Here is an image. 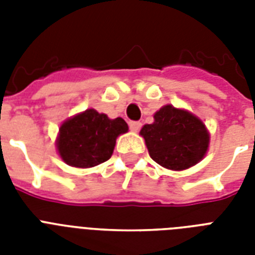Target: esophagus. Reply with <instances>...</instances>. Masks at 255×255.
Segmentation results:
<instances>
[{"instance_id": "esophagus-1", "label": "esophagus", "mask_w": 255, "mask_h": 255, "mask_svg": "<svg viewBox=\"0 0 255 255\" xmlns=\"http://www.w3.org/2000/svg\"><path fill=\"white\" fill-rule=\"evenodd\" d=\"M129 128H131V131L137 132L140 128H141V123H140V122H131V123H129Z\"/></svg>"}]
</instances>
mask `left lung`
<instances>
[{
    "mask_svg": "<svg viewBox=\"0 0 255 255\" xmlns=\"http://www.w3.org/2000/svg\"><path fill=\"white\" fill-rule=\"evenodd\" d=\"M145 124L140 135L153 161L172 170L193 167L206 153L209 135L205 124L190 112L165 106Z\"/></svg>",
    "mask_w": 255,
    "mask_h": 255,
    "instance_id": "left-lung-1",
    "label": "left lung"
}]
</instances>
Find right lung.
Listing matches in <instances>:
<instances>
[{
    "mask_svg": "<svg viewBox=\"0 0 255 255\" xmlns=\"http://www.w3.org/2000/svg\"><path fill=\"white\" fill-rule=\"evenodd\" d=\"M127 131V123L122 118L108 119L92 108L86 110L61 126L58 152L71 167H95L111 157L116 137Z\"/></svg>",
    "mask_w": 255,
    "mask_h": 255,
    "instance_id": "obj_1",
    "label": "right lung"
}]
</instances>
